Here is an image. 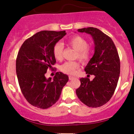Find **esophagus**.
Returning a JSON list of instances; mask_svg holds the SVG:
<instances>
[{
  "mask_svg": "<svg viewBox=\"0 0 134 134\" xmlns=\"http://www.w3.org/2000/svg\"><path fill=\"white\" fill-rule=\"evenodd\" d=\"M69 80H72L73 79H74V77H72V76H69Z\"/></svg>",
  "mask_w": 134,
  "mask_h": 134,
  "instance_id": "esophagus-1",
  "label": "esophagus"
}]
</instances>
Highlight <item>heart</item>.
I'll list each match as a JSON object with an SVG mask.
<instances>
[{
  "mask_svg": "<svg viewBox=\"0 0 134 134\" xmlns=\"http://www.w3.org/2000/svg\"><path fill=\"white\" fill-rule=\"evenodd\" d=\"M68 45L76 50L75 57L78 58L83 62H87L90 57V52L87 48L88 43L86 40L79 36H73L67 41ZM64 46L62 43L58 42L55 44L53 47V55L57 60H60L62 57ZM79 63L76 61L67 62L62 64L60 67V70L64 73L69 75H74L76 70L79 68Z\"/></svg>",
  "mask_w": 134,
  "mask_h": 134,
  "instance_id": "obj_1",
  "label": "heart"
}]
</instances>
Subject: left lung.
I'll return each mask as SVG.
<instances>
[{"label": "left lung", "instance_id": "left-lung-1", "mask_svg": "<svg viewBox=\"0 0 134 134\" xmlns=\"http://www.w3.org/2000/svg\"><path fill=\"white\" fill-rule=\"evenodd\" d=\"M93 38L94 53L84 70L94 78H81V86L76 90L80 101L89 107L103 106L111 99L116 89L120 72L118 53L111 38L96 27L79 29Z\"/></svg>", "mask_w": 134, "mask_h": 134}]
</instances>
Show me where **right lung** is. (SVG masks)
<instances>
[{"label": "right lung", "mask_w": 134, "mask_h": 134, "mask_svg": "<svg viewBox=\"0 0 134 134\" xmlns=\"http://www.w3.org/2000/svg\"><path fill=\"white\" fill-rule=\"evenodd\" d=\"M66 35L65 31H41L23 43L16 58V74L21 92L31 105L41 109L52 107L59 99L69 81L62 72L53 79L44 76L56 62L55 44Z\"/></svg>", "instance_id": "add662e5"}]
</instances>
